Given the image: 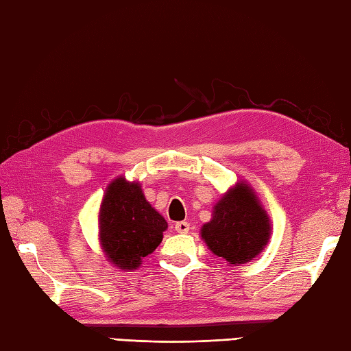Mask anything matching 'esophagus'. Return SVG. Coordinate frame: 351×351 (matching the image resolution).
<instances>
[{
    "label": "esophagus",
    "mask_w": 351,
    "mask_h": 351,
    "mask_svg": "<svg viewBox=\"0 0 351 351\" xmlns=\"http://www.w3.org/2000/svg\"><path fill=\"white\" fill-rule=\"evenodd\" d=\"M175 230L180 234H187L190 230V223L189 221H178L175 225Z\"/></svg>",
    "instance_id": "1"
}]
</instances>
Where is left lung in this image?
<instances>
[{"mask_svg":"<svg viewBox=\"0 0 351 351\" xmlns=\"http://www.w3.org/2000/svg\"><path fill=\"white\" fill-rule=\"evenodd\" d=\"M271 235L270 217L250 185L237 182L213 206V219L200 228V237L214 255L230 265L256 258Z\"/></svg>","mask_w":351,"mask_h":351,"instance_id":"obj_1","label":"left lung"}]
</instances>
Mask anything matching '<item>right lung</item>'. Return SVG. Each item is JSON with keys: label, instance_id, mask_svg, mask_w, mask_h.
<instances>
[{"label": "right lung", "instance_id": "right-lung-1", "mask_svg": "<svg viewBox=\"0 0 351 351\" xmlns=\"http://www.w3.org/2000/svg\"><path fill=\"white\" fill-rule=\"evenodd\" d=\"M99 244L104 258L123 271L136 270L158 247L167 221L147 202L138 181L119 176L104 193L99 214Z\"/></svg>", "mask_w": 351, "mask_h": 351}]
</instances>
